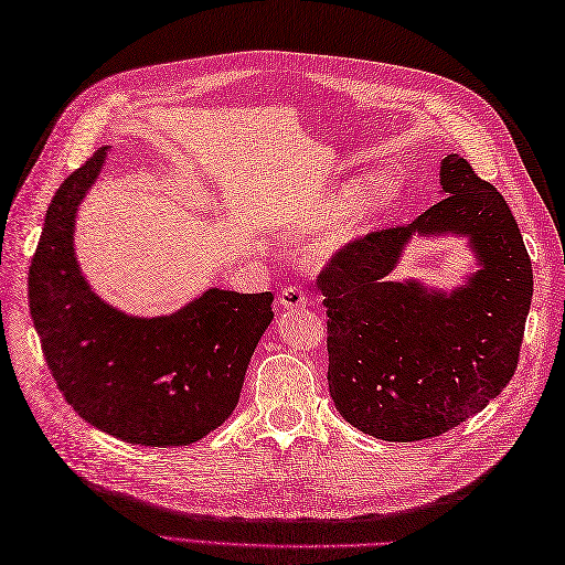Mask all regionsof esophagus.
<instances>
[{"label":"esophagus","instance_id":"34e87169","mask_svg":"<svg viewBox=\"0 0 565 565\" xmlns=\"http://www.w3.org/2000/svg\"><path fill=\"white\" fill-rule=\"evenodd\" d=\"M278 301H280L282 309H299V307L307 305V292L301 290V287H297V285H290V287H285V290L280 292Z\"/></svg>","mask_w":565,"mask_h":565}]
</instances>
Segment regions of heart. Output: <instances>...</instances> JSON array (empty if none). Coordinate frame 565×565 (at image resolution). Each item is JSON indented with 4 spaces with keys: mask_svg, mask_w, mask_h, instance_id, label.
<instances>
[{
    "mask_svg": "<svg viewBox=\"0 0 565 565\" xmlns=\"http://www.w3.org/2000/svg\"><path fill=\"white\" fill-rule=\"evenodd\" d=\"M397 196L395 177L386 170L371 174L364 184H356L342 194L335 205L342 211L352 205V211L345 220V225L338 230V237H348L352 232L366 227L371 220L379 217Z\"/></svg>",
    "mask_w": 565,
    "mask_h": 565,
    "instance_id": "b5f03b06",
    "label": "heart"
}]
</instances>
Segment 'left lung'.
<instances>
[{"label": "left lung", "instance_id": "obj_1", "mask_svg": "<svg viewBox=\"0 0 565 565\" xmlns=\"http://www.w3.org/2000/svg\"><path fill=\"white\" fill-rule=\"evenodd\" d=\"M441 186L429 211L354 237L316 278L330 397L383 441H422L475 417L513 379L525 335L532 260L505 199L458 153L444 158ZM415 231L467 234L482 270L450 296L388 281Z\"/></svg>", "mask_w": 565, "mask_h": 565}]
</instances>
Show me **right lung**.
Listing matches in <instances>:
<instances>
[{
  "label": "right lung",
  "mask_w": 565,
  "mask_h": 565,
  "mask_svg": "<svg viewBox=\"0 0 565 565\" xmlns=\"http://www.w3.org/2000/svg\"><path fill=\"white\" fill-rule=\"evenodd\" d=\"M105 148L64 179L29 268V301L52 379L81 417L121 441L186 446L239 403L273 321V295L209 290L160 319H131L90 292L74 258L76 205Z\"/></svg>",
  "instance_id": "right-lung-1"
}]
</instances>
